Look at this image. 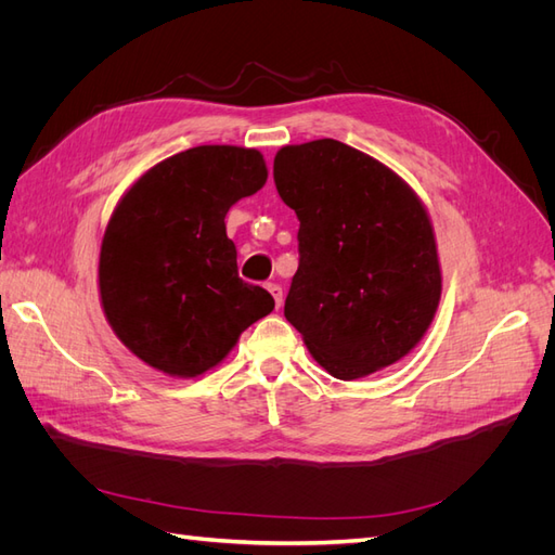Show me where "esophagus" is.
Here are the masks:
<instances>
[{"mask_svg": "<svg viewBox=\"0 0 555 555\" xmlns=\"http://www.w3.org/2000/svg\"><path fill=\"white\" fill-rule=\"evenodd\" d=\"M266 289L271 292V296H273V300H275V306L280 308V306H282V287H280V284H275V282H268V284H266Z\"/></svg>", "mask_w": 555, "mask_h": 555, "instance_id": "esophagus-1", "label": "esophagus"}]
</instances>
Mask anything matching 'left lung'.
<instances>
[{
	"instance_id": "obj_1",
	"label": "left lung",
	"mask_w": 555,
	"mask_h": 555,
	"mask_svg": "<svg viewBox=\"0 0 555 555\" xmlns=\"http://www.w3.org/2000/svg\"><path fill=\"white\" fill-rule=\"evenodd\" d=\"M273 178L300 222L284 317L312 359L359 379L408 357L442 294L422 198L389 166L333 139L280 147Z\"/></svg>"
}]
</instances>
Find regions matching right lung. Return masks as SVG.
I'll return each instance as SVG.
<instances>
[{"mask_svg":"<svg viewBox=\"0 0 555 555\" xmlns=\"http://www.w3.org/2000/svg\"><path fill=\"white\" fill-rule=\"evenodd\" d=\"M268 178L255 147L198 145L147 169L115 206L99 251V296L113 333L155 371L198 377L273 312L238 278L224 217Z\"/></svg>","mask_w":555,"mask_h":555,"instance_id":"obj_1","label":"right lung"}]
</instances>
